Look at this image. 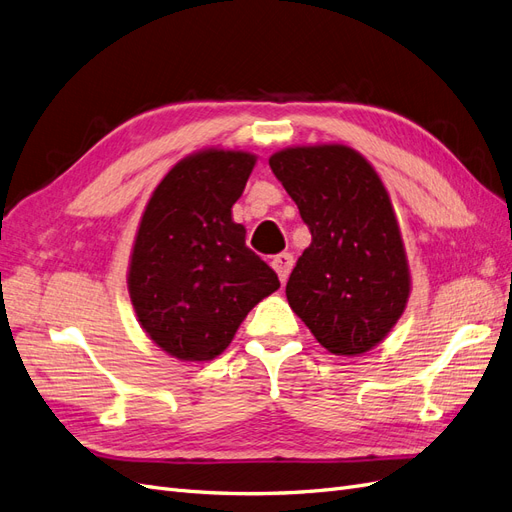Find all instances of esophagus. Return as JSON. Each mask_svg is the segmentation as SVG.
<instances>
[{
	"label": "esophagus",
	"instance_id": "1",
	"mask_svg": "<svg viewBox=\"0 0 512 512\" xmlns=\"http://www.w3.org/2000/svg\"><path fill=\"white\" fill-rule=\"evenodd\" d=\"M271 265H273V269L277 271V275H280V282L284 284V282L288 280L290 271H292L294 258H292V254H290V252H282V254H277V256L273 258Z\"/></svg>",
	"mask_w": 512,
	"mask_h": 512
}]
</instances>
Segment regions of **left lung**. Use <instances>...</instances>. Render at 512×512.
Instances as JSON below:
<instances>
[{
	"label": "left lung",
	"mask_w": 512,
	"mask_h": 512,
	"mask_svg": "<svg viewBox=\"0 0 512 512\" xmlns=\"http://www.w3.org/2000/svg\"><path fill=\"white\" fill-rule=\"evenodd\" d=\"M269 166L312 232L286 284L290 307L329 352H367L393 329L410 294L389 194L344 145L284 149Z\"/></svg>",
	"instance_id": "8db88e82"
}]
</instances>
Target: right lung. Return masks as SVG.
Masks as SVG:
<instances>
[{
    "label": "right lung",
    "mask_w": 512,
    "mask_h": 512,
    "mask_svg": "<svg viewBox=\"0 0 512 512\" xmlns=\"http://www.w3.org/2000/svg\"><path fill=\"white\" fill-rule=\"evenodd\" d=\"M254 164L245 151L196 153L170 170L145 207L130 299L147 335L181 361L218 356L247 312L280 288L230 215Z\"/></svg>",
    "instance_id": "obj_1"
}]
</instances>
